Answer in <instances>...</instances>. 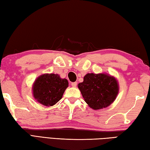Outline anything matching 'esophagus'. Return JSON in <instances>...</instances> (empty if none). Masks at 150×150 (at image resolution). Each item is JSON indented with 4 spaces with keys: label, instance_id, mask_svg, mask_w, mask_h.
<instances>
[{
    "label": "esophagus",
    "instance_id": "1",
    "mask_svg": "<svg viewBox=\"0 0 150 150\" xmlns=\"http://www.w3.org/2000/svg\"><path fill=\"white\" fill-rule=\"evenodd\" d=\"M77 82H74V83H71V86L73 87H76V86H77Z\"/></svg>",
    "mask_w": 150,
    "mask_h": 150
}]
</instances>
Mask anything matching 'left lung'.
<instances>
[{
  "instance_id": "obj_1",
  "label": "left lung",
  "mask_w": 150,
  "mask_h": 150,
  "mask_svg": "<svg viewBox=\"0 0 150 150\" xmlns=\"http://www.w3.org/2000/svg\"><path fill=\"white\" fill-rule=\"evenodd\" d=\"M78 88L85 102L94 110L109 106L115 100L119 90L115 78L104 73H88Z\"/></svg>"
}]
</instances>
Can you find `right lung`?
<instances>
[{"instance_id":"right-lung-1","label":"right lung","mask_w":150,"mask_h":150,"mask_svg":"<svg viewBox=\"0 0 150 150\" xmlns=\"http://www.w3.org/2000/svg\"><path fill=\"white\" fill-rule=\"evenodd\" d=\"M68 86V81L58 74H44L38 77L33 85V94L36 100L45 106H52L62 98Z\"/></svg>"}]
</instances>
